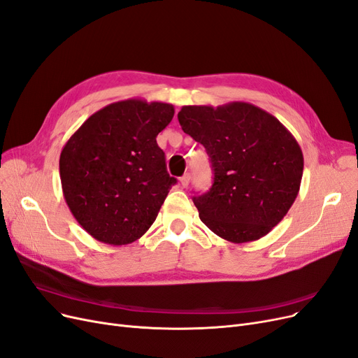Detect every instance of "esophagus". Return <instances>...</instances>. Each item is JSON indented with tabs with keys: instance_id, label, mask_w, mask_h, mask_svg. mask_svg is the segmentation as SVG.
<instances>
[{
	"instance_id": "1",
	"label": "esophagus",
	"mask_w": 358,
	"mask_h": 358,
	"mask_svg": "<svg viewBox=\"0 0 358 358\" xmlns=\"http://www.w3.org/2000/svg\"><path fill=\"white\" fill-rule=\"evenodd\" d=\"M189 180H191V175H189V173H185V175L180 178L182 188H187L188 185H189Z\"/></svg>"
}]
</instances>
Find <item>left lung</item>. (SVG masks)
Returning a JSON list of instances; mask_svg holds the SVG:
<instances>
[{
	"label": "left lung",
	"instance_id": "left-lung-1",
	"mask_svg": "<svg viewBox=\"0 0 358 358\" xmlns=\"http://www.w3.org/2000/svg\"><path fill=\"white\" fill-rule=\"evenodd\" d=\"M182 131L203 144L214 171L210 191L192 198L199 219L234 244L267 235L294 204L304 157L275 116L250 103L183 106Z\"/></svg>",
	"mask_w": 358,
	"mask_h": 358
}]
</instances>
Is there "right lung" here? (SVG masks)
<instances>
[{"label":"right lung","instance_id":"1","mask_svg":"<svg viewBox=\"0 0 358 358\" xmlns=\"http://www.w3.org/2000/svg\"><path fill=\"white\" fill-rule=\"evenodd\" d=\"M167 103L124 99L98 110L60 154L66 203L92 238L110 245L139 239L176 183L157 135L171 122Z\"/></svg>","mask_w":358,"mask_h":358}]
</instances>
